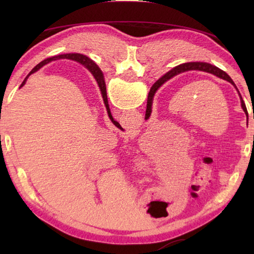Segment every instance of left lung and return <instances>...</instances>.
I'll use <instances>...</instances> for the list:
<instances>
[{
	"mask_svg": "<svg viewBox=\"0 0 254 254\" xmlns=\"http://www.w3.org/2000/svg\"><path fill=\"white\" fill-rule=\"evenodd\" d=\"M81 65H84L86 68H88L87 65L84 63L79 62ZM89 69V68H88ZM188 70H200V71H206V72H209V74H213L216 77H218V78H222L224 79L226 81H229V83H231L232 85L234 86V87L236 88V91H238L239 95H240V98H241V106H242L243 111L246 112L247 107H246V104H244V102L242 100V96H241V94L239 92L238 87H236L234 81L232 80L231 77L226 74L225 71H223L222 69H220V68L214 66V65H210V64L208 63H200V62H195V63H185V64H182V65H179L177 67H175L171 69L170 71L167 72V74L163 75L161 78H159L156 84H154L151 89H150L149 92V95H148V102H147V110H145V119H149L150 114H151V111H152V101H153V96L154 94H156V92L158 91V88L160 87V86L162 84H165L167 80H169L170 78H173L174 76L178 75V74H182V72H185V71H188ZM103 78H104V76H103V72L102 70L98 68V83H101V81L103 80Z\"/></svg>",
	"mask_w": 254,
	"mask_h": 254,
	"instance_id": "obj_1",
	"label": "left lung"
}]
</instances>
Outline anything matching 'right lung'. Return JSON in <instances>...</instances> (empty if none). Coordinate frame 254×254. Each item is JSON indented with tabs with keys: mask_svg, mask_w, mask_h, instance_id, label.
Listing matches in <instances>:
<instances>
[{
	"mask_svg": "<svg viewBox=\"0 0 254 254\" xmlns=\"http://www.w3.org/2000/svg\"><path fill=\"white\" fill-rule=\"evenodd\" d=\"M65 58H66V59L76 60V62H78V63H79V62H81V63L86 64V65H87V67L90 68V69L88 70L92 72L93 76H94V78L96 79L98 86H100V89H101V93H102V96H103V101H104V104H105V106H106V110H107V114H109V118H110V120L112 121V123L114 124V126L119 127L120 124H119L117 121H115V120L113 119V117H112V114H111L110 106H109V102H107L106 86H105L104 78H103V80L101 81V83H98V66L96 65L95 63L93 62V60H91V59H89L88 57H86V56H84V55H79V54H66V55H58V56H54V57H51V58H47V59H45V60H44V62H41L40 64H38V65H37L36 67H34L33 69L31 70V72H30V74H33V72H36L38 69H40V68H41L42 66L46 65V64L50 63V62H53V60L65 59ZM30 74H29V75H30ZM29 75H28V76H29ZM28 76H27V78H28ZM27 78H25V79H27ZM25 79H24L23 83L21 84V87H22V86L25 84Z\"/></svg>",
	"mask_w": 254,
	"mask_h": 254,
	"instance_id": "right-lung-1",
	"label": "right lung"
}]
</instances>
